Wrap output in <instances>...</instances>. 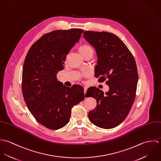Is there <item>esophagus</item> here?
Segmentation results:
<instances>
[{"instance_id":"esophagus-1","label":"esophagus","mask_w":161,"mask_h":161,"mask_svg":"<svg viewBox=\"0 0 161 161\" xmlns=\"http://www.w3.org/2000/svg\"><path fill=\"white\" fill-rule=\"evenodd\" d=\"M87 86H84V93H86V92H87Z\"/></svg>"}]
</instances>
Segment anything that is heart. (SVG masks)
<instances>
[{"mask_svg":"<svg viewBox=\"0 0 161 161\" xmlns=\"http://www.w3.org/2000/svg\"><path fill=\"white\" fill-rule=\"evenodd\" d=\"M79 52L82 56L93 54V50L92 47L87 45H83L79 47Z\"/></svg>","mask_w":161,"mask_h":161,"instance_id":"obj_1","label":"heart"}]
</instances>
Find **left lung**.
Wrapping results in <instances>:
<instances>
[{
  "instance_id": "obj_1",
  "label": "left lung",
  "mask_w": 161,
  "mask_h": 161,
  "mask_svg": "<svg viewBox=\"0 0 161 161\" xmlns=\"http://www.w3.org/2000/svg\"><path fill=\"white\" fill-rule=\"evenodd\" d=\"M83 36L97 53L95 77H98L99 82L107 79L109 86L105 93L95 87L87 89V95L97 100L96 108L89 112V119L98 127L115 128L126 118L135 99L138 74L135 58L113 33L85 31Z\"/></svg>"
}]
</instances>
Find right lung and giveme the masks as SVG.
I'll use <instances>...</instances> for the list:
<instances>
[{
    "mask_svg": "<svg viewBox=\"0 0 161 161\" xmlns=\"http://www.w3.org/2000/svg\"><path fill=\"white\" fill-rule=\"evenodd\" d=\"M83 33L82 29L55 30L42 36L25 59L22 89L24 100L36 120L50 130L69 123L71 109L84 98L80 85L68 87L58 80L64 61Z\"/></svg>",
    "mask_w": 161,
    "mask_h": 161,
    "instance_id": "1",
    "label": "right lung"
}]
</instances>
